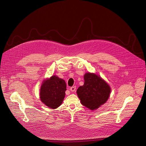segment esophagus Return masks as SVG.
Returning <instances> with one entry per match:
<instances>
[{
    "label": "esophagus",
    "mask_w": 146,
    "mask_h": 146,
    "mask_svg": "<svg viewBox=\"0 0 146 146\" xmlns=\"http://www.w3.org/2000/svg\"><path fill=\"white\" fill-rule=\"evenodd\" d=\"M76 90V87L75 86L74 87H72L70 88V91H72V92H74Z\"/></svg>",
    "instance_id": "obj_1"
}]
</instances>
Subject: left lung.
<instances>
[{
  "label": "left lung",
  "mask_w": 146,
  "mask_h": 146,
  "mask_svg": "<svg viewBox=\"0 0 146 146\" xmlns=\"http://www.w3.org/2000/svg\"><path fill=\"white\" fill-rule=\"evenodd\" d=\"M84 79V85L77 90V95L82 105L92 110L97 109L109 99L110 87L105 80L95 73H86Z\"/></svg>",
  "instance_id": "8db88e82"
}]
</instances>
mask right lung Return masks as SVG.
I'll return each mask as SVG.
<instances>
[{
    "mask_svg": "<svg viewBox=\"0 0 146 146\" xmlns=\"http://www.w3.org/2000/svg\"><path fill=\"white\" fill-rule=\"evenodd\" d=\"M66 90V84L64 80L56 76L44 80L41 84L40 98L44 105L51 109L58 108L64 100Z\"/></svg>",
    "mask_w": 146,
    "mask_h": 146,
    "instance_id": "obj_1",
    "label": "right lung"
}]
</instances>
